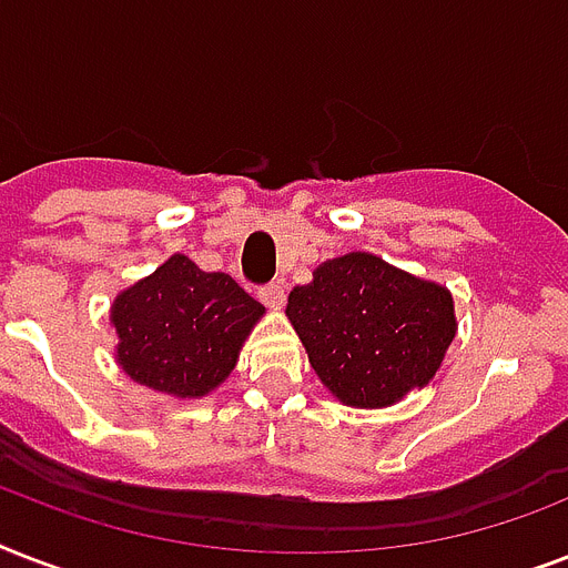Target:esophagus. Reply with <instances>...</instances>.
<instances>
[{
    "label": "esophagus",
    "instance_id": "34e87169",
    "mask_svg": "<svg viewBox=\"0 0 568 568\" xmlns=\"http://www.w3.org/2000/svg\"><path fill=\"white\" fill-rule=\"evenodd\" d=\"M258 301L265 303L267 310H280L285 303V285L276 280V283H267L258 288Z\"/></svg>",
    "mask_w": 568,
    "mask_h": 568
}]
</instances>
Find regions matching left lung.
Here are the masks:
<instances>
[{"mask_svg":"<svg viewBox=\"0 0 568 568\" xmlns=\"http://www.w3.org/2000/svg\"><path fill=\"white\" fill-rule=\"evenodd\" d=\"M285 315L321 383L342 404L363 409L427 386L457 333L445 285L372 253L324 262L310 285L292 288Z\"/></svg>","mask_w":568,"mask_h":568,"instance_id":"8db88e82","label":"left lung"}]
</instances>
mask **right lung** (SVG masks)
<instances>
[{
	"instance_id": "1",
	"label": "right lung",
	"mask_w": 568,
	"mask_h": 568,
	"mask_svg": "<svg viewBox=\"0 0 568 568\" xmlns=\"http://www.w3.org/2000/svg\"><path fill=\"white\" fill-rule=\"evenodd\" d=\"M262 315L230 274H205L176 253L111 303L118 363L141 386L203 397L230 377Z\"/></svg>"
}]
</instances>
